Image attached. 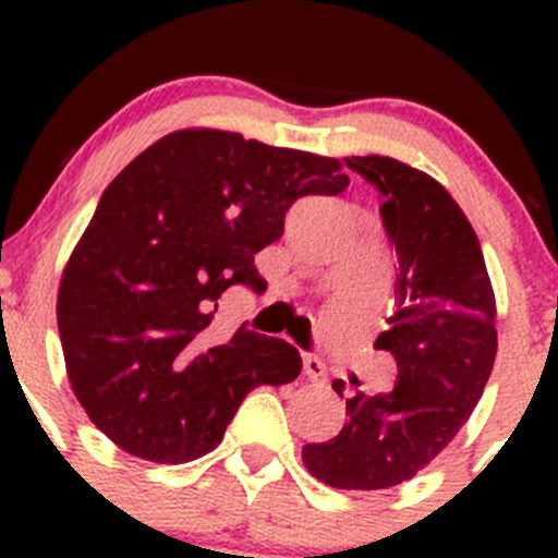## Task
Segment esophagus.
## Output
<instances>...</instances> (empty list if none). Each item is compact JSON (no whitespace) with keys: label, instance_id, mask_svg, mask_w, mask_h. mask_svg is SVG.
<instances>
[{"label":"esophagus","instance_id":"esophagus-1","mask_svg":"<svg viewBox=\"0 0 558 558\" xmlns=\"http://www.w3.org/2000/svg\"><path fill=\"white\" fill-rule=\"evenodd\" d=\"M302 369H305L307 380H313V384H324L326 380V364L320 362L318 356H311V353H307V356L302 359Z\"/></svg>","mask_w":558,"mask_h":558}]
</instances>
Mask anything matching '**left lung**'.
<instances>
[{
	"mask_svg": "<svg viewBox=\"0 0 558 558\" xmlns=\"http://www.w3.org/2000/svg\"><path fill=\"white\" fill-rule=\"evenodd\" d=\"M348 167L386 196L380 216L399 275L375 348L397 362L386 393L353 391L331 440L302 448L307 472L345 492H378L418 475L459 435L497 356V300L464 210L432 174L391 156ZM342 397V380L331 384Z\"/></svg>",
	"mask_w": 558,
	"mask_h": 558,
	"instance_id": "1",
	"label": "left lung"
}]
</instances>
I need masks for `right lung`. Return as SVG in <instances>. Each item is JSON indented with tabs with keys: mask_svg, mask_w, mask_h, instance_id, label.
I'll use <instances>...</instances> for the list:
<instances>
[{
	"mask_svg": "<svg viewBox=\"0 0 558 558\" xmlns=\"http://www.w3.org/2000/svg\"><path fill=\"white\" fill-rule=\"evenodd\" d=\"M340 159L223 129H178L107 185L70 253L56 320L66 378L121 451L183 464L223 440L256 386L302 373L294 345L240 326L213 342L218 300L267 280L253 256L300 196L340 194Z\"/></svg>",
	"mask_w": 558,
	"mask_h": 558,
	"instance_id": "add662e5",
	"label": "right lung"
}]
</instances>
